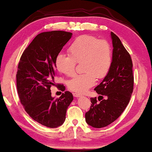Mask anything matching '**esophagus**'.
Masks as SVG:
<instances>
[{
    "label": "esophagus",
    "mask_w": 152,
    "mask_h": 152,
    "mask_svg": "<svg viewBox=\"0 0 152 152\" xmlns=\"http://www.w3.org/2000/svg\"><path fill=\"white\" fill-rule=\"evenodd\" d=\"M73 96H74V97H76V98L82 96V95L80 94H78V93H74V94H73Z\"/></svg>",
    "instance_id": "1"
}]
</instances>
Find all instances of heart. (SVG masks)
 I'll return each mask as SVG.
<instances>
[{
  "instance_id": "1",
  "label": "heart",
  "mask_w": 152,
  "mask_h": 152,
  "mask_svg": "<svg viewBox=\"0 0 152 152\" xmlns=\"http://www.w3.org/2000/svg\"><path fill=\"white\" fill-rule=\"evenodd\" d=\"M69 56L59 54L55 58L58 71L67 76H73L76 63H81L84 74L74 77L68 83L71 90L85 93L94 86L96 78H104L110 71L112 63V50L105 40H99L90 35L77 37L68 48Z\"/></svg>"
}]
</instances>
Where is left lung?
<instances>
[{
    "mask_svg": "<svg viewBox=\"0 0 152 152\" xmlns=\"http://www.w3.org/2000/svg\"><path fill=\"white\" fill-rule=\"evenodd\" d=\"M112 63L103 80L95 87L100 94L91 98V107L85 113V121L95 128L106 127L121 116L129 103L134 89V75L131 56L120 38L111 32Z\"/></svg>",
    "mask_w": 152,
    "mask_h": 152,
    "instance_id": "left-lung-1",
    "label": "left lung"
}]
</instances>
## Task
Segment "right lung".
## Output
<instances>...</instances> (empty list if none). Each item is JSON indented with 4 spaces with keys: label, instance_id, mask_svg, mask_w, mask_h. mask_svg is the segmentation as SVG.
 <instances>
[{
    "label": "right lung",
    "instance_id": "obj_1",
    "mask_svg": "<svg viewBox=\"0 0 152 152\" xmlns=\"http://www.w3.org/2000/svg\"><path fill=\"white\" fill-rule=\"evenodd\" d=\"M72 36V33L64 31L38 34L23 52L18 63L16 86L21 104L31 118L48 127L63 125L74 99L68 91L54 99L50 89L55 85L56 76L55 58ZM58 87L65 91L63 85Z\"/></svg>",
    "mask_w": 152,
    "mask_h": 152
}]
</instances>
